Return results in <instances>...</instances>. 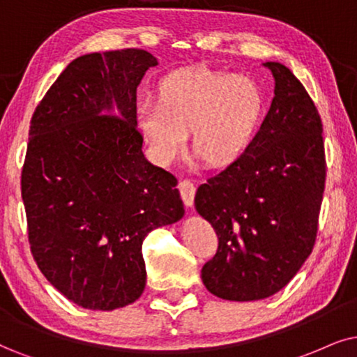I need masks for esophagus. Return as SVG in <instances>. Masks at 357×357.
<instances>
[{"label":"esophagus","instance_id":"34e87169","mask_svg":"<svg viewBox=\"0 0 357 357\" xmlns=\"http://www.w3.org/2000/svg\"><path fill=\"white\" fill-rule=\"evenodd\" d=\"M179 192H181L184 204L191 207L194 202V196H196V184L189 181V179H183V181L179 183Z\"/></svg>","mask_w":357,"mask_h":357}]
</instances>
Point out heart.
Wrapping results in <instances>:
<instances>
[{
	"instance_id": "b5f03b06",
	"label": "heart",
	"mask_w": 357,
	"mask_h": 357,
	"mask_svg": "<svg viewBox=\"0 0 357 357\" xmlns=\"http://www.w3.org/2000/svg\"><path fill=\"white\" fill-rule=\"evenodd\" d=\"M264 112L254 79L197 67L161 79L156 100L139 102L135 121L156 163H174L191 132L192 151L211 168H225L249 150Z\"/></svg>"
}]
</instances>
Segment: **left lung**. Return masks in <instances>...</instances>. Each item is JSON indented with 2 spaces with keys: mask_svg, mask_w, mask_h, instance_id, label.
<instances>
[{
  "mask_svg": "<svg viewBox=\"0 0 357 357\" xmlns=\"http://www.w3.org/2000/svg\"><path fill=\"white\" fill-rule=\"evenodd\" d=\"M275 97L249 150L197 188L194 204L219 249L201 270L212 295L255 301L282 290L317 241L326 161L323 125L303 84L265 62Z\"/></svg>",
  "mask_w": 357,
  "mask_h": 357,
  "instance_id": "left-lung-1",
  "label": "left lung"
}]
</instances>
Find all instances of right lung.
<instances>
[{
  "mask_svg": "<svg viewBox=\"0 0 357 357\" xmlns=\"http://www.w3.org/2000/svg\"><path fill=\"white\" fill-rule=\"evenodd\" d=\"M158 66L143 49L92 52L62 70L31 119L21 196L33 257L67 300L112 311L146 285L142 243L178 222V179L143 155L137 87Z\"/></svg>",
  "mask_w": 357,
  "mask_h": 357,
  "instance_id": "1",
  "label": "right lung"
}]
</instances>
